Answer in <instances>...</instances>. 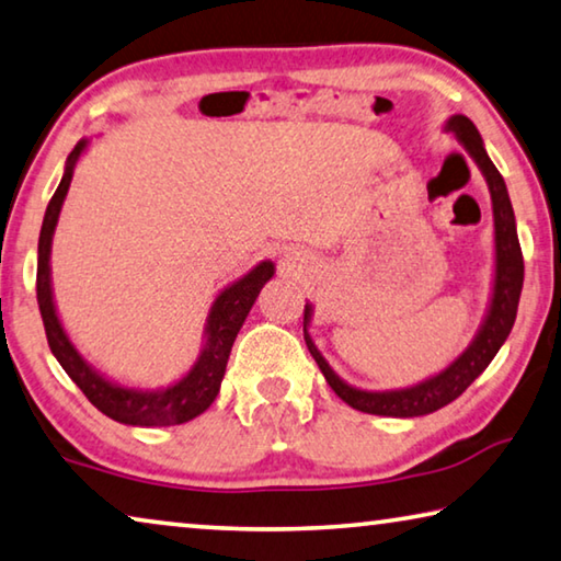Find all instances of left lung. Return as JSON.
I'll use <instances>...</instances> for the list:
<instances>
[{"instance_id":"1","label":"left lung","mask_w":561,"mask_h":561,"mask_svg":"<svg viewBox=\"0 0 561 561\" xmlns=\"http://www.w3.org/2000/svg\"><path fill=\"white\" fill-rule=\"evenodd\" d=\"M444 131H451L467 154L474 159L479 172L484 174L489 197H492V217H494V277H492V295H489V305L482 324H479L474 340L459 357L447 364L439 375H432L412 387L402 389H385V392H371V389L352 387L344 381L336 371L329 367V362L317 350V344L309 334V324H312L314 305L307 301L305 305V342L312 352L314 362L322 369L327 385L334 389V394L342 402L350 404L359 412L377 414V416H424L437 412V409L447 407L449 402L465 392L472 381L482 375L489 367V362L496 357L502 344L510 336L514 319H517L522 282H524V260L522 247L517 237V219H514V209L510 202V192L502 174L489 159L482 135H479L474 122L465 117V114H451L444 122Z\"/></svg>"}]
</instances>
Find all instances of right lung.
<instances>
[{
	"label": "right lung",
	"instance_id": "1",
	"mask_svg": "<svg viewBox=\"0 0 561 561\" xmlns=\"http://www.w3.org/2000/svg\"><path fill=\"white\" fill-rule=\"evenodd\" d=\"M89 139H79L77 147L69 152L65 174L57 186L55 197L49 199V207L44 211L42 232H39V260H37V301L47 332L49 350L55 354L61 369L72 377L75 385L82 389L84 397L110 420L129 426H174L184 424L207 412L215 402L225 379V369L229 362V352L242 329L249 309L254 307L256 297L266 282L274 277V262L264 260L252 266L244 277L227 284L211 301L207 324H204V340L197 362L190 371L172 385L159 389H141L122 385L117 379H110L89 364L75 342L69 340L65 324H61L55 289H51V239L59 221L61 204L67 199L69 184H72L75 167L79 157L87 152Z\"/></svg>",
	"mask_w": 561,
	"mask_h": 561
}]
</instances>
